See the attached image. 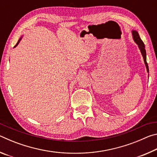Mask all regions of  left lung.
<instances>
[{"label":"left lung","mask_w":157,"mask_h":157,"mask_svg":"<svg viewBox=\"0 0 157 157\" xmlns=\"http://www.w3.org/2000/svg\"><path fill=\"white\" fill-rule=\"evenodd\" d=\"M132 33L133 39H134L135 43L138 45L139 48L140 50V52H141L142 56L143 57V60H144L146 68H147V73H149V68H148V65L147 63V60H146V51H145V45H144V44H143V42L141 40V39L140 38L139 34V33H138V32L136 30H132Z\"/></svg>","instance_id":"obj_1"}]
</instances>
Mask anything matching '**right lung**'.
I'll return each instance as SVG.
<instances>
[{"instance_id":"right-lung-1","label":"right lung","mask_w":157,"mask_h":157,"mask_svg":"<svg viewBox=\"0 0 157 157\" xmlns=\"http://www.w3.org/2000/svg\"><path fill=\"white\" fill-rule=\"evenodd\" d=\"M22 37H23V36H21V38H20L19 39H18V42H17V44L15 45V46H14V48H15V47H17V46H18V44H19V42H20V41L21 40V39H22Z\"/></svg>"}]
</instances>
